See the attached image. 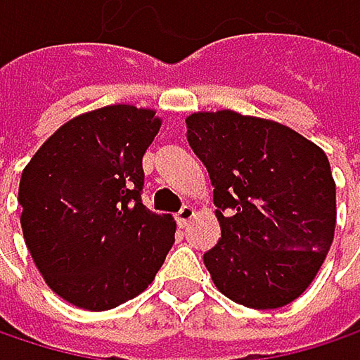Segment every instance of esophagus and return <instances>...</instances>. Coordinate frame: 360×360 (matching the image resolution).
<instances>
[{"label":"esophagus","mask_w":360,"mask_h":360,"mask_svg":"<svg viewBox=\"0 0 360 360\" xmlns=\"http://www.w3.org/2000/svg\"><path fill=\"white\" fill-rule=\"evenodd\" d=\"M193 217H195V208H193V206H183L179 212H177V217H175V219H177L179 227H185Z\"/></svg>","instance_id":"34e87169"}]
</instances>
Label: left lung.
I'll return each instance as SVG.
<instances>
[{"label":"left lung","mask_w":360,"mask_h":360,"mask_svg":"<svg viewBox=\"0 0 360 360\" xmlns=\"http://www.w3.org/2000/svg\"><path fill=\"white\" fill-rule=\"evenodd\" d=\"M185 122L214 187L221 238L204 264L217 290L258 311L290 304L333 242L335 181L325 152L285 124L233 110L193 112Z\"/></svg>","instance_id":"8db88e82"}]
</instances>
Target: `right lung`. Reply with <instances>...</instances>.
<instances>
[{"label":"right lung","instance_id":"add662e5","mask_svg":"<svg viewBox=\"0 0 360 360\" xmlns=\"http://www.w3.org/2000/svg\"><path fill=\"white\" fill-rule=\"evenodd\" d=\"M160 124L154 110L131 104L79 114L22 171L27 248L45 283L79 309L139 296L173 248L175 219L141 204V158Z\"/></svg>","mask_w":360,"mask_h":360}]
</instances>
